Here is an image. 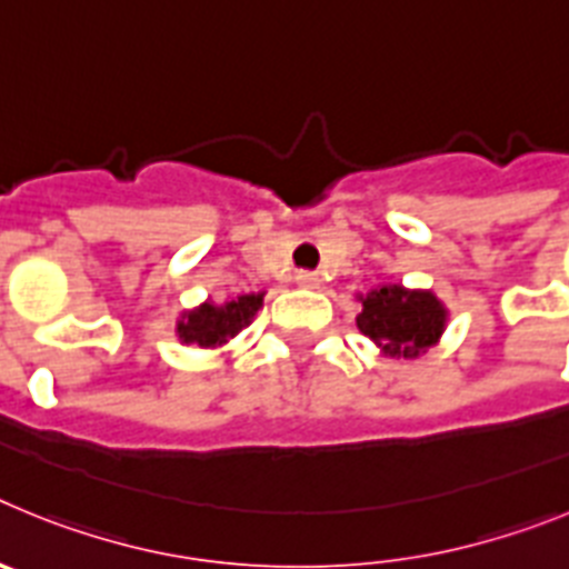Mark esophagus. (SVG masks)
I'll list each match as a JSON object with an SVG mask.
<instances>
[{"label": "esophagus", "mask_w": 569, "mask_h": 569, "mask_svg": "<svg viewBox=\"0 0 569 569\" xmlns=\"http://www.w3.org/2000/svg\"><path fill=\"white\" fill-rule=\"evenodd\" d=\"M296 284H299V288H305V290H316L321 284V279L316 273H299V276H296Z\"/></svg>", "instance_id": "1"}]
</instances>
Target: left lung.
Segmentation results:
<instances>
[{
    "mask_svg": "<svg viewBox=\"0 0 569 569\" xmlns=\"http://www.w3.org/2000/svg\"><path fill=\"white\" fill-rule=\"evenodd\" d=\"M356 299L361 301L356 328L379 347L381 356L419 359L445 336L450 310L433 290H410L393 281Z\"/></svg>",
    "mask_w": 569,
    "mask_h": 569,
    "instance_id": "left-lung-1",
    "label": "left lung"
}]
</instances>
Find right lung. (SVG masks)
I'll return each mask as SVG.
<instances>
[{
	"instance_id": "obj_1",
	"label": "right lung",
	"mask_w": 569,
	"mask_h": 569,
	"mask_svg": "<svg viewBox=\"0 0 569 569\" xmlns=\"http://www.w3.org/2000/svg\"><path fill=\"white\" fill-rule=\"evenodd\" d=\"M268 290L259 293H239L230 296L224 301L204 299L199 308L182 310L179 321H176V336L182 345L204 347V350H219L228 345L230 339L248 328L253 316L259 313L261 301H264Z\"/></svg>"
}]
</instances>
